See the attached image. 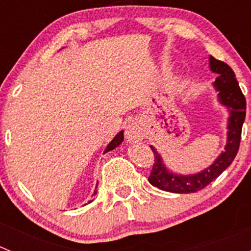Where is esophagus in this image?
<instances>
[{
	"instance_id": "esophagus-1",
	"label": "esophagus",
	"mask_w": 251,
	"mask_h": 251,
	"mask_svg": "<svg viewBox=\"0 0 251 251\" xmlns=\"http://www.w3.org/2000/svg\"><path fill=\"white\" fill-rule=\"evenodd\" d=\"M125 133H126V138L131 142L142 140L144 136L143 130H142L140 124L136 123V121H132V123L128 124L127 127H126Z\"/></svg>"
}]
</instances>
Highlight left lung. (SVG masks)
<instances>
[{"label":"left lung","mask_w":251,"mask_h":251,"mask_svg":"<svg viewBox=\"0 0 251 251\" xmlns=\"http://www.w3.org/2000/svg\"><path fill=\"white\" fill-rule=\"evenodd\" d=\"M210 69L217 73L219 76L215 80L214 86L219 91V100L229 109L228 119V137H227L226 151L214 161L210 168L205 169L197 175H175L168 170L161 160L160 155L153 146H151L154 153V164L148 181L154 187L171 193H196L201 191L215 178L220 176L234 160L238 153L242 137V127L245 119L247 102L239 87L234 72L228 64L210 57Z\"/></svg>","instance_id":"8db88e82"}]
</instances>
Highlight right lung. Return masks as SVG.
I'll list each match as a JSON object with an SVG mask.
<instances>
[{
  "mask_svg": "<svg viewBox=\"0 0 251 251\" xmlns=\"http://www.w3.org/2000/svg\"><path fill=\"white\" fill-rule=\"evenodd\" d=\"M123 141H124V132H123V131H121V132H119L118 135H116L115 137H114V140L111 141L109 144H108V147H107V148H105L104 153H107V151H113V149L116 148V147H118L119 144H120ZM96 188H97V187H96ZM96 193H97V192L95 191V194Z\"/></svg>",
  "mask_w": 251,
  "mask_h": 251,
  "instance_id": "obj_1",
  "label": "right lung"
}]
</instances>
